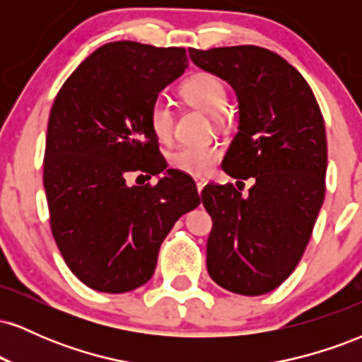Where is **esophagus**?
I'll return each instance as SVG.
<instances>
[{
    "instance_id": "34e87169",
    "label": "esophagus",
    "mask_w": 362,
    "mask_h": 362,
    "mask_svg": "<svg viewBox=\"0 0 362 362\" xmlns=\"http://www.w3.org/2000/svg\"><path fill=\"white\" fill-rule=\"evenodd\" d=\"M206 184H207V182L204 180V178H195V185H197V192H199V195H201L202 189H204Z\"/></svg>"
}]
</instances>
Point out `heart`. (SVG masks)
Returning a JSON list of instances; mask_svg holds the SVG:
<instances>
[{"label": "heart", "mask_w": 362, "mask_h": 362, "mask_svg": "<svg viewBox=\"0 0 362 362\" xmlns=\"http://www.w3.org/2000/svg\"><path fill=\"white\" fill-rule=\"evenodd\" d=\"M180 95L189 105L216 117V120H219L218 115H221L228 105V93L223 81L211 73H197L189 78L180 86ZM148 124L153 134L161 143H167L172 138L173 112L163 98H156L149 105ZM219 158H221V148L216 144L184 146L170 153L168 163L172 168L187 175L202 177L218 163Z\"/></svg>", "instance_id": "obj_1"}]
</instances>
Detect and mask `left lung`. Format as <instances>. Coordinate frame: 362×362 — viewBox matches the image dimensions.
<instances>
[{
  "mask_svg": "<svg viewBox=\"0 0 362 362\" xmlns=\"http://www.w3.org/2000/svg\"><path fill=\"white\" fill-rule=\"evenodd\" d=\"M189 56L235 90L238 132L223 170L255 180L245 197L231 184L202 190L213 219L207 272L231 293L259 296L288 279L310 242L325 197V122L308 83L279 54L235 45Z\"/></svg>",
  "mask_w": 362,
  "mask_h": 362,
  "instance_id": "1",
  "label": "left lung"
}]
</instances>
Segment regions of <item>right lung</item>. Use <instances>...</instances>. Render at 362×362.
<instances>
[{"label":"right lung","mask_w":362,"mask_h":362,"mask_svg":"<svg viewBox=\"0 0 362 362\" xmlns=\"http://www.w3.org/2000/svg\"><path fill=\"white\" fill-rule=\"evenodd\" d=\"M189 66L185 49L120 40L71 73L52 103L44 158L51 230L74 276L100 293L146 284L182 214L201 204L194 180L168 168L149 105ZM131 171L164 173L129 186Z\"/></svg>","instance_id":"1"}]
</instances>
